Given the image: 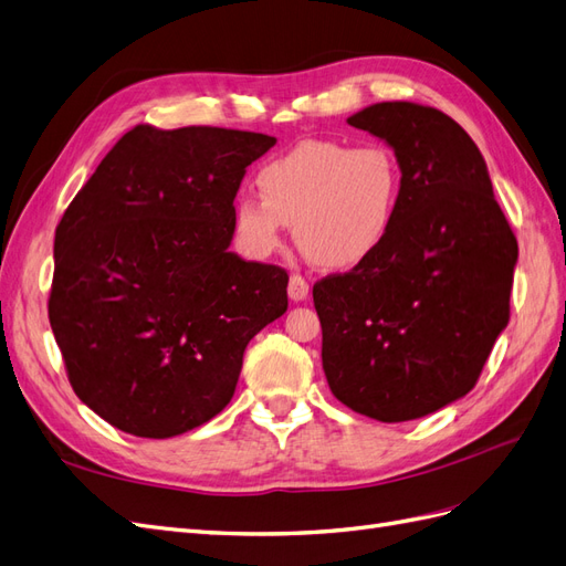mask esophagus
Instances as JSON below:
<instances>
[{
  "label": "esophagus",
  "mask_w": 566,
  "mask_h": 566,
  "mask_svg": "<svg viewBox=\"0 0 566 566\" xmlns=\"http://www.w3.org/2000/svg\"><path fill=\"white\" fill-rule=\"evenodd\" d=\"M287 297L293 302H304L306 297H310V283H306L302 276H290V283H287Z\"/></svg>",
  "instance_id": "esophagus-1"
}]
</instances>
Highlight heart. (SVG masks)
I'll use <instances>...</instances> for the list:
<instances>
[{"label":"heart","mask_w":566,"mask_h":566,"mask_svg":"<svg viewBox=\"0 0 566 566\" xmlns=\"http://www.w3.org/2000/svg\"><path fill=\"white\" fill-rule=\"evenodd\" d=\"M262 200L233 202V233L254 260H269L293 224L300 250L323 269L368 262L391 233L401 167L385 144L310 139L256 175Z\"/></svg>","instance_id":"obj_1"}]
</instances>
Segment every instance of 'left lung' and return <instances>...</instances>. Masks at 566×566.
<instances>
[{"instance_id": "8db88e82", "label": "left lung", "mask_w": 566, "mask_h": 566, "mask_svg": "<svg viewBox=\"0 0 566 566\" xmlns=\"http://www.w3.org/2000/svg\"><path fill=\"white\" fill-rule=\"evenodd\" d=\"M347 123L394 150L401 198L385 245L314 285L323 373L356 413L416 420L474 387L510 318L517 238L455 119L382 101Z\"/></svg>"}]
</instances>
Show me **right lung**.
<instances>
[{"mask_svg": "<svg viewBox=\"0 0 566 566\" xmlns=\"http://www.w3.org/2000/svg\"><path fill=\"white\" fill-rule=\"evenodd\" d=\"M273 136L134 127L54 238L49 323L75 394L117 430L169 439L231 401L287 273L229 250L233 200Z\"/></svg>", "mask_w": 566, "mask_h": 566, "instance_id": "obj_1", "label": "right lung"}]
</instances>
